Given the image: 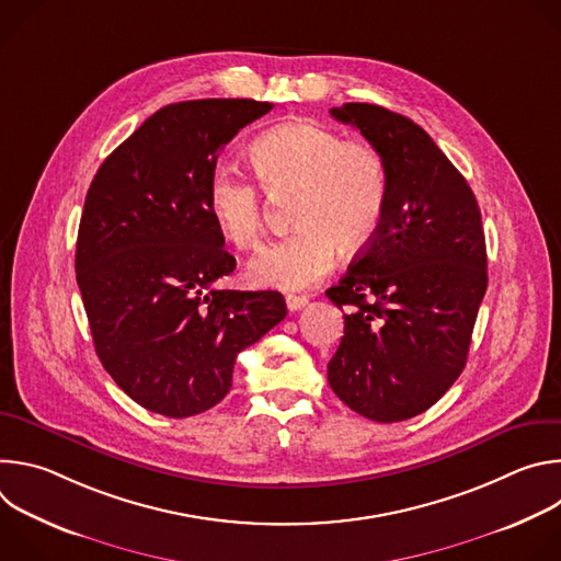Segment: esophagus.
Here are the masks:
<instances>
[{
  "label": "esophagus",
  "instance_id": "34e87169",
  "mask_svg": "<svg viewBox=\"0 0 561 561\" xmlns=\"http://www.w3.org/2000/svg\"><path fill=\"white\" fill-rule=\"evenodd\" d=\"M308 304V297H304V295H286V306H288V310H301L304 306Z\"/></svg>",
  "mask_w": 561,
  "mask_h": 561
}]
</instances>
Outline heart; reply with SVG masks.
I'll use <instances>...</instances> for the list:
<instances>
[{"instance_id": "b5f03b06", "label": "heart", "mask_w": 561, "mask_h": 561, "mask_svg": "<svg viewBox=\"0 0 561 561\" xmlns=\"http://www.w3.org/2000/svg\"><path fill=\"white\" fill-rule=\"evenodd\" d=\"M251 162L271 195L297 193V230L264 247L249 266L257 286L306 288L333 268L337 249L359 253L375 239L386 213L388 171L373 144L295 119L262 133L251 146ZM206 206L226 242L237 249L260 242L266 202L251 175L228 162L215 164L206 182Z\"/></svg>"}]
</instances>
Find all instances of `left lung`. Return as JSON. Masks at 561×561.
Segmentation results:
<instances>
[{"mask_svg":"<svg viewBox=\"0 0 561 561\" xmlns=\"http://www.w3.org/2000/svg\"><path fill=\"white\" fill-rule=\"evenodd\" d=\"M331 115L381 152L388 197L375 239L327 290L337 308H351L329 383L351 411L404 422L428 411L466 366L489 286L482 213L413 119L357 102Z\"/></svg>","mask_w":561,"mask_h":561,"instance_id":"left-lung-1","label":"left lung"}]
</instances>
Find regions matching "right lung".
Returning a JSON list of instances; mask_svg holds the SVG:
<instances>
[{"label": "right lung", "instance_id": "right-lung-1", "mask_svg": "<svg viewBox=\"0 0 561 561\" xmlns=\"http://www.w3.org/2000/svg\"><path fill=\"white\" fill-rule=\"evenodd\" d=\"M273 108L193 100L159 108L100 167L75 273L95 353L146 411L173 420L219 404L237 355L286 317L277 290H219L234 271L206 206L221 148Z\"/></svg>", "mask_w": 561, "mask_h": 561}]
</instances>
